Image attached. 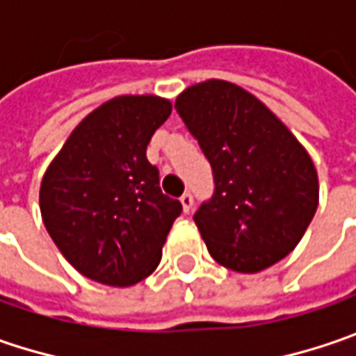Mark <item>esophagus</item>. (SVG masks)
<instances>
[{
  "label": "esophagus",
  "mask_w": 356,
  "mask_h": 356,
  "mask_svg": "<svg viewBox=\"0 0 356 356\" xmlns=\"http://www.w3.org/2000/svg\"><path fill=\"white\" fill-rule=\"evenodd\" d=\"M179 201H181V205H183V209H185V213H189V211L193 209V195L189 193V191L181 195V199H179Z\"/></svg>",
  "instance_id": "esophagus-1"
}]
</instances>
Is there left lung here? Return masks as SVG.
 <instances>
[{"label": "left lung", "mask_w": 356, "mask_h": 356, "mask_svg": "<svg viewBox=\"0 0 356 356\" xmlns=\"http://www.w3.org/2000/svg\"><path fill=\"white\" fill-rule=\"evenodd\" d=\"M175 109L213 169V195L193 215L211 257L257 273L289 255L318 205L315 165L295 135L229 81L185 89Z\"/></svg>", "instance_id": "1"}]
</instances>
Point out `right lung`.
I'll use <instances>...</instances> for the list:
<instances>
[{
	"label": "right lung",
	"instance_id": "right-lung-1",
	"mask_svg": "<svg viewBox=\"0 0 356 356\" xmlns=\"http://www.w3.org/2000/svg\"><path fill=\"white\" fill-rule=\"evenodd\" d=\"M171 115L155 95L103 103L73 129L39 191L41 217L61 255L87 279L109 286L143 281L183 211L147 161L153 133Z\"/></svg>",
	"mask_w": 356,
	"mask_h": 356
}]
</instances>
